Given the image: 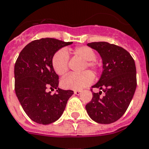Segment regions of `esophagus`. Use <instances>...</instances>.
<instances>
[{
	"label": "esophagus",
	"mask_w": 149,
	"mask_h": 149,
	"mask_svg": "<svg viewBox=\"0 0 149 149\" xmlns=\"http://www.w3.org/2000/svg\"><path fill=\"white\" fill-rule=\"evenodd\" d=\"M74 94L75 95H79L80 94H81V91H74Z\"/></svg>",
	"instance_id": "esophagus-1"
}]
</instances>
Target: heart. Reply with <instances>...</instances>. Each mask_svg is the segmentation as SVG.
Listing matches in <instances>:
<instances>
[{"instance_id": "b5f03b06", "label": "heart", "mask_w": 149, "mask_h": 149, "mask_svg": "<svg viewBox=\"0 0 149 149\" xmlns=\"http://www.w3.org/2000/svg\"><path fill=\"white\" fill-rule=\"evenodd\" d=\"M73 55L82 58L85 61L84 70L89 68L95 73L99 70V64L95 59L96 57L95 51L87 46L75 47L71 52ZM69 51L59 50L52 57V63L54 72L59 76H64L69 71ZM94 80V75L90 71L76 74L71 73L62 79L61 84L65 89L81 90L90 85Z\"/></svg>"}]
</instances>
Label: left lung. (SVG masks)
<instances>
[{
	"label": "left lung",
	"instance_id": "1",
	"mask_svg": "<svg viewBox=\"0 0 149 149\" xmlns=\"http://www.w3.org/2000/svg\"><path fill=\"white\" fill-rule=\"evenodd\" d=\"M102 57L103 71L92 87L102 91L93 93L86 105L88 115L94 121L109 124L118 120L127 109L137 87L136 66L132 56L124 48L107 42L87 44Z\"/></svg>",
	"mask_w": 149,
	"mask_h": 149
}]
</instances>
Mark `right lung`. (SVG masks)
Here are the masks:
<instances>
[{
	"instance_id": "1",
	"label": "right lung",
	"mask_w": 149,
	"mask_h": 149,
	"mask_svg": "<svg viewBox=\"0 0 149 149\" xmlns=\"http://www.w3.org/2000/svg\"><path fill=\"white\" fill-rule=\"evenodd\" d=\"M54 38L30 42L22 50L15 64V91L22 107L33 121L47 125L58 120L73 94L58 88V76L52 57L62 47L72 44ZM56 89L52 95L47 89Z\"/></svg>"
}]
</instances>
